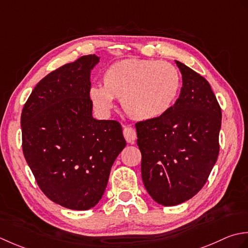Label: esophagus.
Returning <instances> with one entry per match:
<instances>
[{
  "mask_svg": "<svg viewBox=\"0 0 248 248\" xmlns=\"http://www.w3.org/2000/svg\"><path fill=\"white\" fill-rule=\"evenodd\" d=\"M123 135L125 140L127 141L128 143H134L136 137H137V133H136L135 128L130 127V126H125L123 128Z\"/></svg>",
  "mask_w": 248,
  "mask_h": 248,
  "instance_id": "esophagus-1",
  "label": "esophagus"
}]
</instances>
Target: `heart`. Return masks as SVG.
<instances>
[{
  "label": "heart",
  "mask_w": 248,
  "mask_h": 248,
  "mask_svg": "<svg viewBox=\"0 0 248 248\" xmlns=\"http://www.w3.org/2000/svg\"><path fill=\"white\" fill-rule=\"evenodd\" d=\"M103 88L92 87L89 97L99 113L107 115L113 98L121 99L124 112L136 121L160 118L174 104L181 75L172 64L157 60H126L105 70Z\"/></svg>",
  "instance_id": "heart-1"
}]
</instances>
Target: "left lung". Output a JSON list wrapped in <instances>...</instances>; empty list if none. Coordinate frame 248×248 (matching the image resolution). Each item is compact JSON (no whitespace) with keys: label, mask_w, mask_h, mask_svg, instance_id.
<instances>
[{"label":"left lung","mask_w":248,"mask_h":248,"mask_svg":"<svg viewBox=\"0 0 248 248\" xmlns=\"http://www.w3.org/2000/svg\"><path fill=\"white\" fill-rule=\"evenodd\" d=\"M175 63L183 81L175 104L160 118L136 124L144 187L165 206L193 198L219 153L221 110L211 85L185 64Z\"/></svg>","instance_id":"obj_1"}]
</instances>
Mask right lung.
Wrapping results in <instances>:
<instances>
[{"label":"right lung","mask_w":248,"mask_h":248,"mask_svg":"<svg viewBox=\"0 0 248 248\" xmlns=\"http://www.w3.org/2000/svg\"><path fill=\"white\" fill-rule=\"evenodd\" d=\"M98 62L97 55H83L53 70L34 88L21 113L24 158L39 188L70 210L98 203L126 145L119 122L92 115L90 75Z\"/></svg>","instance_id":"right-lung-1"}]
</instances>
